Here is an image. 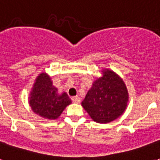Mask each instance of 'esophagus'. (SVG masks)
I'll return each mask as SVG.
<instances>
[{
    "label": "esophagus",
    "mask_w": 160,
    "mask_h": 160,
    "mask_svg": "<svg viewBox=\"0 0 160 160\" xmlns=\"http://www.w3.org/2000/svg\"><path fill=\"white\" fill-rule=\"evenodd\" d=\"M71 100H72L74 103H77V104H79V103L80 102V98L79 97V96H74V97L71 98Z\"/></svg>",
    "instance_id": "1"
}]
</instances>
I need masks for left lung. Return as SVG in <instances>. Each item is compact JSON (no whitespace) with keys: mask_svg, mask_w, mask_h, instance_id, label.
I'll use <instances>...</instances> for the list:
<instances>
[{"mask_svg":"<svg viewBox=\"0 0 160 160\" xmlns=\"http://www.w3.org/2000/svg\"><path fill=\"white\" fill-rule=\"evenodd\" d=\"M102 74L94 81L81 105L94 121L106 124L124 113L129 95L124 80L116 73L106 69Z\"/></svg>","mask_w":160,"mask_h":160,"instance_id":"1","label":"left lung"}]
</instances>
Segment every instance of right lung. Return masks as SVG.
<instances>
[{
  "mask_svg": "<svg viewBox=\"0 0 160 160\" xmlns=\"http://www.w3.org/2000/svg\"><path fill=\"white\" fill-rule=\"evenodd\" d=\"M29 103L34 113L47 119H55L60 116L65 107L71 104L68 95L58 93V89L52 85L51 77L41 73L36 79Z\"/></svg>",
  "mask_w": 160,
  "mask_h": 160,
  "instance_id": "right-lung-1",
  "label": "right lung"
}]
</instances>
